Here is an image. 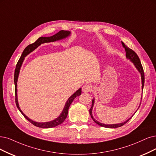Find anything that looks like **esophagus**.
I'll use <instances>...</instances> for the list:
<instances>
[{
    "label": "esophagus",
    "mask_w": 156,
    "mask_h": 156,
    "mask_svg": "<svg viewBox=\"0 0 156 156\" xmlns=\"http://www.w3.org/2000/svg\"><path fill=\"white\" fill-rule=\"evenodd\" d=\"M93 90V87L90 84H85L83 86L82 90L85 93H88V92H91Z\"/></svg>",
    "instance_id": "esophagus-1"
}]
</instances>
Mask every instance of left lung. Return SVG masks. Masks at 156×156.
Wrapping results in <instances>:
<instances>
[{"label": "left lung", "instance_id": "left-lung-1", "mask_svg": "<svg viewBox=\"0 0 156 156\" xmlns=\"http://www.w3.org/2000/svg\"><path fill=\"white\" fill-rule=\"evenodd\" d=\"M122 45L123 47L125 48V51H126V57L128 59H129L131 62H132L134 63V66H136V67L137 68V69L138 71H139V72L141 73V81H142V89H143V87H144V83H145V74H144V71H143V66L141 65V63L140 62V58L138 57L137 55L135 53V52L130 49L129 47H127L123 42H122ZM142 99V98H141ZM94 99L93 100V101H92V106L90 108L89 110V113H90V116L92 118V119H93L94 122L98 124L100 126H103V127H106V128H118V127H120V126H122L123 125H124L126 122H128L129 119H131L129 118L128 120H126V122H123V123H118V124H112V125H106V124H103V123H100L98 122V121H96V119H94V118H93V114H92V110H93V105H94Z\"/></svg>", "mask_w": 156, "mask_h": 156}]
</instances>
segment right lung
<instances>
[{
	"mask_svg": "<svg viewBox=\"0 0 156 156\" xmlns=\"http://www.w3.org/2000/svg\"><path fill=\"white\" fill-rule=\"evenodd\" d=\"M69 34H70V31H64V30H61L59 32H58L56 34H54L53 36L49 37H40L36 42H34L33 44H31L30 45H28L27 47L24 49V51L19 58L18 62H17L16 65V68L15 70V74H14V83H15V103L17 108H19V110L20 112L22 114L23 116H24V118L27 119L29 122H30L31 123H32L33 125L38 126V127L40 128H44V129H48V128H52V127H55V126H56L58 125H60L62 123L66 118H67V114H68V110L69 106L71 105L72 102L73 101L74 99L75 98L79 96L82 93V89L80 88L77 91H76V93H74L67 100L66 105L63 108V110L62 111V112L60 115L59 117H58L56 118L55 120L51 121V122H45V123H38L35 122L34 121L30 119L29 118H27L26 115L22 112V111L20 110V108L19 107V103H18V100H17V89H16V86H17V80H18V76H19V74L20 72V67L22 64V62L24 60V58L26 55H27L29 53H30L31 52H32L33 50L35 49L37 47L44 43L46 42H55L56 41V40H59L63 38H65L67 37H68Z\"/></svg>",
	"mask_w": 156,
	"mask_h": 156,
	"instance_id": "add662e5",
	"label": "right lung"
}]
</instances>
